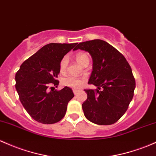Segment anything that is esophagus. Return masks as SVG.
Here are the masks:
<instances>
[{"mask_svg": "<svg viewBox=\"0 0 156 156\" xmlns=\"http://www.w3.org/2000/svg\"><path fill=\"white\" fill-rule=\"evenodd\" d=\"M79 91H80V90H73V92H74L75 95H77V94L79 92Z\"/></svg>", "mask_w": 156, "mask_h": 156, "instance_id": "obj_1", "label": "esophagus"}]
</instances>
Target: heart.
<instances>
[{"label": "heart", "mask_w": 156, "mask_h": 156, "mask_svg": "<svg viewBox=\"0 0 156 156\" xmlns=\"http://www.w3.org/2000/svg\"><path fill=\"white\" fill-rule=\"evenodd\" d=\"M75 59L76 61L79 63L82 66H85V65L89 64L90 62V58L89 55L86 52H78L75 55ZM68 65V58L66 56H64L61 58V61L59 64V70L60 73L64 74L66 71V68H67ZM86 81L85 78H77L75 77L69 76L65 77L62 79V83L65 87H70V88L78 89L81 87Z\"/></svg>", "instance_id": "b5f03b06"}]
</instances>
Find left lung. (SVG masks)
Segmentation results:
<instances>
[{"instance_id": "left-lung-1", "label": "left lung", "mask_w": 156, "mask_h": 156, "mask_svg": "<svg viewBox=\"0 0 156 156\" xmlns=\"http://www.w3.org/2000/svg\"><path fill=\"white\" fill-rule=\"evenodd\" d=\"M88 52L93 67L88 83L96 90H84L87 99L82 104L85 117L98 125L115 124L127 110L134 95L136 81L124 56L100 39L78 44L74 50Z\"/></svg>"}]
</instances>
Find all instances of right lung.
Masks as SVG:
<instances>
[{
    "label": "right lung",
    "instance_id": "add662e5",
    "mask_svg": "<svg viewBox=\"0 0 156 156\" xmlns=\"http://www.w3.org/2000/svg\"><path fill=\"white\" fill-rule=\"evenodd\" d=\"M76 44L51 43L44 46L20 65L15 75L20 102L37 122L55 124L66 114L67 104L74 97L73 90L68 87L54 90L59 83L56 78L60 61Z\"/></svg>",
    "mask_w": 156,
    "mask_h": 156
}]
</instances>
